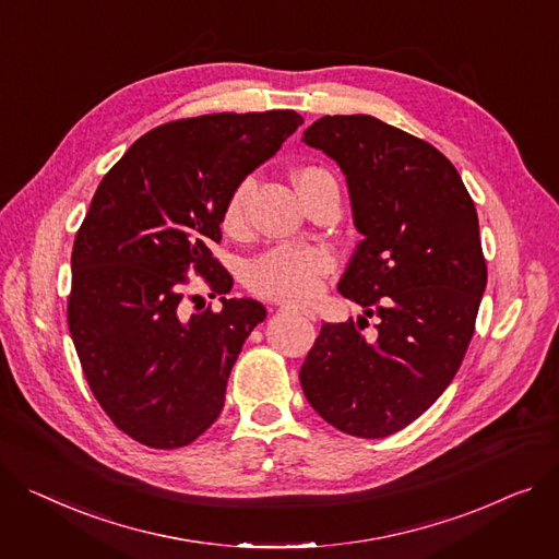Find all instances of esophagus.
Here are the masks:
<instances>
[{
  "label": "esophagus",
  "instance_id": "1",
  "mask_svg": "<svg viewBox=\"0 0 559 559\" xmlns=\"http://www.w3.org/2000/svg\"><path fill=\"white\" fill-rule=\"evenodd\" d=\"M278 312H283V314H294V317H304V319H308V321H314V319H317L314 310H310V308H299V306H281Z\"/></svg>",
  "mask_w": 559,
  "mask_h": 559
}]
</instances>
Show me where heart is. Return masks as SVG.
<instances>
[{
    "label": "heart",
    "instance_id": "obj_1",
    "mask_svg": "<svg viewBox=\"0 0 559 559\" xmlns=\"http://www.w3.org/2000/svg\"><path fill=\"white\" fill-rule=\"evenodd\" d=\"M294 181L304 193L312 183L334 181L332 175L317 166H306L294 173ZM253 179H240L219 213V225L227 234L240 236L247 227V202ZM334 258L325 247L314 245H281L249 260L245 267L247 287L272 301H308L321 289L323 276L332 270Z\"/></svg>",
    "mask_w": 559,
    "mask_h": 559
}]
</instances>
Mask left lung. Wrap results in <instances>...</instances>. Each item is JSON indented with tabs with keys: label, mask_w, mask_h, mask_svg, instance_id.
I'll use <instances>...</instances> for the list:
<instances>
[{
	"label": "left lung",
	"mask_w": 559,
	"mask_h": 559,
	"mask_svg": "<svg viewBox=\"0 0 559 559\" xmlns=\"http://www.w3.org/2000/svg\"><path fill=\"white\" fill-rule=\"evenodd\" d=\"M304 143L346 175L364 240L337 289L380 323H323L301 386L332 427L384 438L423 416L465 357L488 283L476 209L448 157L376 117H321Z\"/></svg>",
	"instance_id": "obj_1"
}]
</instances>
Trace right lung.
I'll return each instance as SVG.
<instances>
[{
    "mask_svg": "<svg viewBox=\"0 0 559 559\" xmlns=\"http://www.w3.org/2000/svg\"><path fill=\"white\" fill-rule=\"evenodd\" d=\"M304 123L294 109L206 115L136 139L103 177L71 251L69 332L87 384L121 431L155 450L202 436L267 310L253 299L189 314L186 274L215 294L231 274L211 253L234 186Z\"/></svg>",
    "mask_w": 559,
    "mask_h": 559,
    "instance_id": "add662e5",
    "label": "right lung"
}]
</instances>
